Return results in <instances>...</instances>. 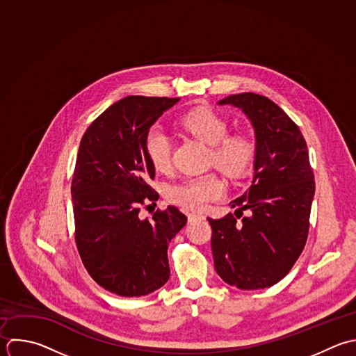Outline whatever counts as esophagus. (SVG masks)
<instances>
[{
    "label": "esophagus",
    "mask_w": 356,
    "mask_h": 356,
    "mask_svg": "<svg viewBox=\"0 0 356 356\" xmlns=\"http://www.w3.org/2000/svg\"><path fill=\"white\" fill-rule=\"evenodd\" d=\"M187 218H188V222H194V220H197V219H204V215L195 213V212H188V213H187Z\"/></svg>",
    "instance_id": "34e87169"
}]
</instances>
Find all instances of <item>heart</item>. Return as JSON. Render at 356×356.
<instances>
[{
	"mask_svg": "<svg viewBox=\"0 0 356 356\" xmlns=\"http://www.w3.org/2000/svg\"><path fill=\"white\" fill-rule=\"evenodd\" d=\"M181 127L211 147L209 159L229 176H241L252 162L254 144L244 134H227V120L211 108L200 106L180 119ZM145 152L156 172L170 170L172 144L166 131L152 127L145 137ZM225 193L223 181L215 173L186 179L168 190V198L188 209H202Z\"/></svg>",
	"mask_w": 356,
	"mask_h": 356,
	"instance_id": "b5f03b06",
	"label": "heart"
}]
</instances>
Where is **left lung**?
<instances>
[{"label":"left lung","mask_w":356,"mask_h":356,"mask_svg":"<svg viewBox=\"0 0 356 356\" xmlns=\"http://www.w3.org/2000/svg\"><path fill=\"white\" fill-rule=\"evenodd\" d=\"M218 104L248 116L257 145L251 187L230 202L236 216L208 218L215 269L240 290L272 287L291 270L308 238L315 195L308 147L300 127L268 97L241 92Z\"/></svg>","instance_id":"obj_1"}]
</instances>
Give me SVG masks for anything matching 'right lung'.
<instances>
[{"instance_id":"add662e5","label":"right lung","mask_w":356,"mask_h":356,"mask_svg":"<svg viewBox=\"0 0 356 356\" xmlns=\"http://www.w3.org/2000/svg\"><path fill=\"white\" fill-rule=\"evenodd\" d=\"M179 99L129 95L104 111L80 141L72 180L77 251L94 282L120 297L148 296L169 280L168 245L187 223L176 207L140 216L143 205L159 198L148 184L155 169L145 137Z\"/></svg>"}]
</instances>
